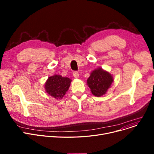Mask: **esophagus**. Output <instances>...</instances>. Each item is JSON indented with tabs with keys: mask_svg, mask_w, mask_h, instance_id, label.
Returning a JSON list of instances; mask_svg holds the SVG:
<instances>
[{
	"mask_svg": "<svg viewBox=\"0 0 154 154\" xmlns=\"http://www.w3.org/2000/svg\"><path fill=\"white\" fill-rule=\"evenodd\" d=\"M73 75H74V77L76 79L79 77V74L77 71H74V72H73Z\"/></svg>",
	"mask_w": 154,
	"mask_h": 154,
	"instance_id": "1",
	"label": "esophagus"
}]
</instances>
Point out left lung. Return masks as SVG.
<instances>
[{"mask_svg": "<svg viewBox=\"0 0 154 154\" xmlns=\"http://www.w3.org/2000/svg\"><path fill=\"white\" fill-rule=\"evenodd\" d=\"M113 80L114 79L110 74L99 68L91 73L87 82L92 94L97 97H100L107 92Z\"/></svg>", "mask_w": 154, "mask_h": 154, "instance_id": "1", "label": "left lung"}]
</instances>
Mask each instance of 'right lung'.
<instances>
[{
    "instance_id": "right-lung-1",
    "label": "right lung",
    "mask_w": 154,
    "mask_h": 154,
    "mask_svg": "<svg viewBox=\"0 0 154 154\" xmlns=\"http://www.w3.org/2000/svg\"><path fill=\"white\" fill-rule=\"evenodd\" d=\"M71 80L67 77L55 75L48 77L45 85L46 92L57 99H62L68 91Z\"/></svg>"
}]
</instances>
